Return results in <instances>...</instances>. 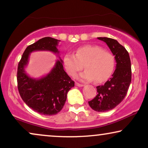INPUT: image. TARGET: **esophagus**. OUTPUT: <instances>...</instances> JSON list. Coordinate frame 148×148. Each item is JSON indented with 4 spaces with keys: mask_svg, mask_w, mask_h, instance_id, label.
I'll use <instances>...</instances> for the list:
<instances>
[{
    "mask_svg": "<svg viewBox=\"0 0 148 148\" xmlns=\"http://www.w3.org/2000/svg\"><path fill=\"white\" fill-rule=\"evenodd\" d=\"M75 86H78V87H83V86H84V85L79 84V83H77V82H75Z\"/></svg>",
    "mask_w": 148,
    "mask_h": 148,
    "instance_id": "obj_1",
    "label": "esophagus"
}]
</instances>
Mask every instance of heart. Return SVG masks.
<instances>
[{
    "instance_id": "heart-1",
    "label": "heart",
    "mask_w": 148,
    "mask_h": 148,
    "mask_svg": "<svg viewBox=\"0 0 148 148\" xmlns=\"http://www.w3.org/2000/svg\"><path fill=\"white\" fill-rule=\"evenodd\" d=\"M63 63L67 73L75 77L84 67L86 70L77 76L82 81L102 83L112 73L114 58L110 52L104 50L98 46L85 45L77 49L75 54H66Z\"/></svg>"
}]
</instances>
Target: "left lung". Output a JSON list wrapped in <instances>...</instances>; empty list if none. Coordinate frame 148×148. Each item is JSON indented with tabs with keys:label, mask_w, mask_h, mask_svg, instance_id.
Here are the masks:
<instances>
[{
	"label": "left lung",
	"mask_w": 148,
	"mask_h": 148,
	"mask_svg": "<svg viewBox=\"0 0 148 148\" xmlns=\"http://www.w3.org/2000/svg\"><path fill=\"white\" fill-rule=\"evenodd\" d=\"M107 44L114 56L116 69L104 85L96 87L98 94L88 104L97 112H107L123 100L131 82V65L128 52L116 40L98 38Z\"/></svg>",
	"instance_id": "1"
}]
</instances>
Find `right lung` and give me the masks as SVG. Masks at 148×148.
Here are the masks:
<instances>
[{
	"mask_svg": "<svg viewBox=\"0 0 148 148\" xmlns=\"http://www.w3.org/2000/svg\"><path fill=\"white\" fill-rule=\"evenodd\" d=\"M60 41L45 37L28 46L18 64L17 88L22 100L32 110L46 116L56 114L62 110L67 93L74 87L75 82L64 71L60 57L49 73L41 78L31 77L25 68L32 52L50 51L59 54L57 46Z\"/></svg>",
	"mask_w": 148,
	"mask_h": 148,
	"instance_id": "add662e5",
	"label": "right lung"
}]
</instances>
